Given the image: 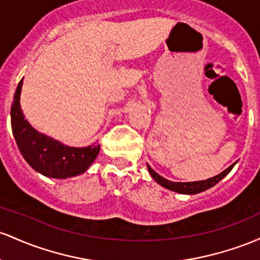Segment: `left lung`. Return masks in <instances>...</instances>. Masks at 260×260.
I'll list each match as a JSON object with an SVG mask.
<instances>
[{"instance_id":"obj_1","label":"left lung","mask_w":260,"mask_h":260,"mask_svg":"<svg viewBox=\"0 0 260 260\" xmlns=\"http://www.w3.org/2000/svg\"><path fill=\"white\" fill-rule=\"evenodd\" d=\"M235 165L236 162L230 166L227 169H224L223 172H221L220 174H217V176L212 178H209V179L199 180V182H186V183L171 182V180L166 179V178H163L159 176V174H157L148 165H147V168H148V172H150L151 177H152L159 185L165 186V188L169 189V190L177 191V193H180V194H198V193H201V191H205L206 189H210L211 186L216 185L222 178L226 177L227 174L231 172V169L235 167Z\"/></svg>"}]
</instances>
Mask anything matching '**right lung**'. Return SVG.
Returning a JSON list of instances; mask_svg holds the SVG:
<instances>
[{
    "label": "right lung",
    "instance_id": "add662e5",
    "mask_svg": "<svg viewBox=\"0 0 260 260\" xmlns=\"http://www.w3.org/2000/svg\"><path fill=\"white\" fill-rule=\"evenodd\" d=\"M23 78L17 86L11 107V126L20 153L31 168L49 178L75 177L82 174L97 158L101 145L70 147L39 133L29 124L20 108Z\"/></svg>",
    "mask_w": 260,
    "mask_h": 260
}]
</instances>
